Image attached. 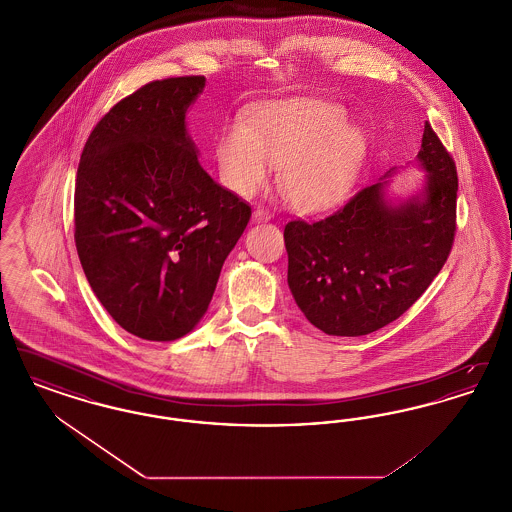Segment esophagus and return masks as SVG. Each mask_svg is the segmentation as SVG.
Returning <instances> with one entry per match:
<instances>
[{
	"label": "esophagus",
	"instance_id": "1",
	"mask_svg": "<svg viewBox=\"0 0 512 512\" xmlns=\"http://www.w3.org/2000/svg\"><path fill=\"white\" fill-rule=\"evenodd\" d=\"M253 220H255V222H267V220H270L267 209L257 207V209L253 211Z\"/></svg>",
	"mask_w": 512,
	"mask_h": 512
}]
</instances>
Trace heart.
Returning a JSON list of instances; mask_svg holds the SVG:
<instances>
[{
  "label": "heart",
  "instance_id": "obj_1",
  "mask_svg": "<svg viewBox=\"0 0 512 512\" xmlns=\"http://www.w3.org/2000/svg\"><path fill=\"white\" fill-rule=\"evenodd\" d=\"M365 130L340 105L315 98L270 101L232 124L217 147L220 176L238 195L257 194L280 165V188L307 213L332 209L365 165Z\"/></svg>",
  "mask_w": 512,
  "mask_h": 512
}]
</instances>
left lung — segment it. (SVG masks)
<instances>
[{"mask_svg": "<svg viewBox=\"0 0 512 512\" xmlns=\"http://www.w3.org/2000/svg\"><path fill=\"white\" fill-rule=\"evenodd\" d=\"M416 163L424 182L388 197L395 169L317 222L284 228L288 286L307 320L328 336H366L401 317L445 265L457 219V169L426 122Z\"/></svg>", "mask_w": 512, "mask_h": 512, "instance_id": "8db88e82", "label": "left lung"}]
</instances>
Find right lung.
<instances>
[{"mask_svg": "<svg viewBox=\"0 0 512 512\" xmlns=\"http://www.w3.org/2000/svg\"><path fill=\"white\" fill-rule=\"evenodd\" d=\"M203 88L205 76L149 82L96 124L80 155V265L105 311L142 340L194 330L251 217L199 165L186 113Z\"/></svg>", "mask_w": 512, "mask_h": 512, "instance_id": "right-lung-1", "label": "right lung"}]
</instances>
